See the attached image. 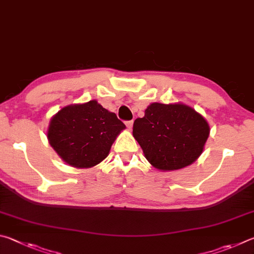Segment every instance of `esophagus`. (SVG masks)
Masks as SVG:
<instances>
[{
    "mask_svg": "<svg viewBox=\"0 0 254 254\" xmlns=\"http://www.w3.org/2000/svg\"><path fill=\"white\" fill-rule=\"evenodd\" d=\"M125 124H126V126H127L128 129H131L132 125H134V122H132V120H127V122L125 123Z\"/></svg>",
    "mask_w": 254,
    "mask_h": 254,
    "instance_id": "obj_1",
    "label": "esophagus"
}]
</instances>
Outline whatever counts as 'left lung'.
Listing matches in <instances>:
<instances>
[{"label":"left lung","instance_id":"1","mask_svg":"<svg viewBox=\"0 0 254 254\" xmlns=\"http://www.w3.org/2000/svg\"><path fill=\"white\" fill-rule=\"evenodd\" d=\"M210 127L193 108L154 102L134 122L132 135L145 157L157 170L174 171L190 165L202 154Z\"/></svg>","mask_w":254,"mask_h":254}]
</instances>
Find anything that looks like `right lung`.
I'll list each match as a JSON object with an SVG mask.
<instances>
[{"label":"right lung","instance_id":"add662e5","mask_svg":"<svg viewBox=\"0 0 254 254\" xmlns=\"http://www.w3.org/2000/svg\"><path fill=\"white\" fill-rule=\"evenodd\" d=\"M125 128L115 113L90 100L64 107L53 116L48 139L66 164L87 168L108 156L116 137Z\"/></svg>","mask_w":254,"mask_h":254}]
</instances>
